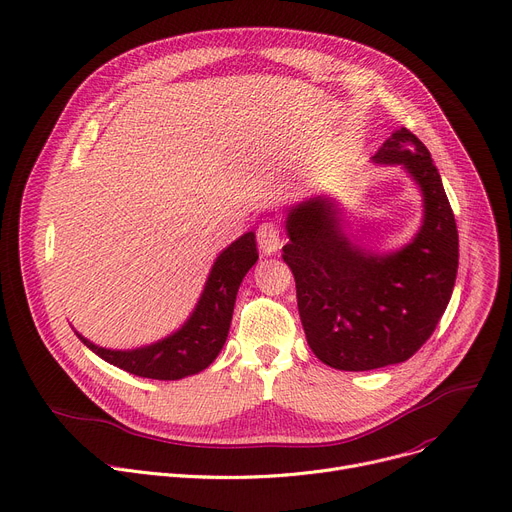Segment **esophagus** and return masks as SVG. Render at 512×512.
Listing matches in <instances>:
<instances>
[{
  "label": "esophagus",
  "instance_id": "34e87169",
  "mask_svg": "<svg viewBox=\"0 0 512 512\" xmlns=\"http://www.w3.org/2000/svg\"><path fill=\"white\" fill-rule=\"evenodd\" d=\"M257 245L261 249V253L265 255H273L282 249V237H280V230L273 222H263L257 228Z\"/></svg>",
  "mask_w": 512,
  "mask_h": 512
}]
</instances>
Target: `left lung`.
Returning a JSON list of instances; mask_svg holds the SVG:
<instances>
[{
  "label": "left lung",
  "instance_id": "8db88e82",
  "mask_svg": "<svg viewBox=\"0 0 512 512\" xmlns=\"http://www.w3.org/2000/svg\"><path fill=\"white\" fill-rule=\"evenodd\" d=\"M371 163L400 167L421 192L423 220L406 245L367 249L329 194L286 214L282 257L294 273L306 341L322 363L343 371L402 363L421 349L449 304L459 261L455 218L429 149L400 128Z\"/></svg>",
  "mask_w": 512,
  "mask_h": 512
}]
</instances>
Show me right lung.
<instances>
[{
  "instance_id": "1",
  "label": "right lung",
  "mask_w": 512,
  "mask_h": 512,
  "mask_svg": "<svg viewBox=\"0 0 512 512\" xmlns=\"http://www.w3.org/2000/svg\"><path fill=\"white\" fill-rule=\"evenodd\" d=\"M257 259L255 232L249 230L216 257L204 290L181 327L151 345L108 349L91 343L77 331L75 335L98 357L138 378L181 380L200 374L226 343L239 286Z\"/></svg>"
}]
</instances>
